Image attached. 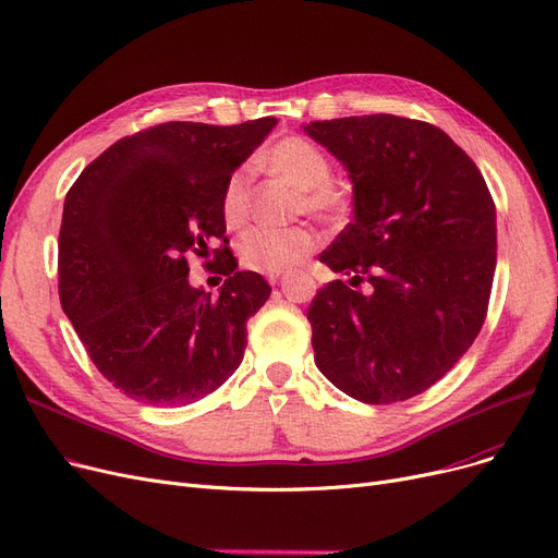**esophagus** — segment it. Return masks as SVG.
<instances>
[{"mask_svg": "<svg viewBox=\"0 0 558 558\" xmlns=\"http://www.w3.org/2000/svg\"><path fill=\"white\" fill-rule=\"evenodd\" d=\"M267 281H270V283H277V281H279V275H267Z\"/></svg>", "mask_w": 558, "mask_h": 558, "instance_id": "34e87169", "label": "esophagus"}]
</instances>
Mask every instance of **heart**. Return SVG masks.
<instances>
[{"instance_id": "heart-1", "label": "heart", "mask_w": 558, "mask_h": 558, "mask_svg": "<svg viewBox=\"0 0 558 558\" xmlns=\"http://www.w3.org/2000/svg\"><path fill=\"white\" fill-rule=\"evenodd\" d=\"M260 162L270 167L286 183L300 190L298 213L314 215L327 225H343L352 213L350 190L331 181V162L327 155L304 137H283L260 155ZM252 167H235L221 187L219 210L229 229L242 227L252 215ZM320 247V235L311 227L270 229L256 227L244 231L238 240V258L247 270L263 275H281L295 270Z\"/></svg>"}]
</instances>
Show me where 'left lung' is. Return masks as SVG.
Instances as JSON below:
<instances>
[{
    "instance_id": "8db88e82",
    "label": "left lung",
    "mask_w": 558,
    "mask_h": 558,
    "mask_svg": "<svg viewBox=\"0 0 558 558\" xmlns=\"http://www.w3.org/2000/svg\"><path fill=\"white\" fill-rule=\"evenodd\" d=\"M304 130L354 185V219L320 254L348 281L323 286L306 308L316 366L362 403H400L441 380L485 323L493 194L470 155L426 121L368 114Z\"/></svg>"
}]
</instances>
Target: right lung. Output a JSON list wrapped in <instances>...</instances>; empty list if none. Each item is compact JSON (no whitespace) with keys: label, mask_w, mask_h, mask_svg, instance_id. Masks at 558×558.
<instances>
[{"label":"right lung","mask_w":558,"mask_h":558,"mask_svg":"<svg viewBox=\"0 0 558 558\" xmlns=\"http://www.w3.org/2000/svg\"><path fill=\"white\" fill-rule=\"evenodd\" d=\"M277 125L158 123L111 144L65 194L59 300L107 383L144 405H187L235 373L247 320L270 298L238 272L219 202L229 173ZM214 251L219 299L186 281Z\"/></svg>","instance_id":"1"}]
</instances>
